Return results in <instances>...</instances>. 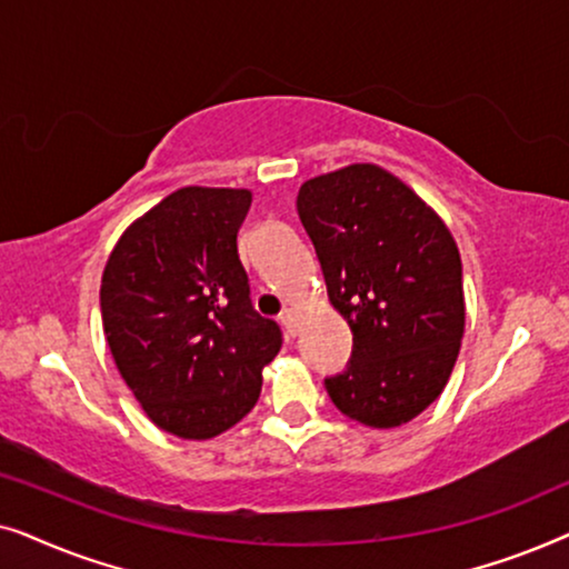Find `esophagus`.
Segmentation results:
<instances>
[{
	"mask_svg": "<svg viewBox=\"0 0 569 569\" xmlns=\"http://www.w3.org/2000/svg\"><path fill=\"white\" fill-rule=\"evenodd\" d=\"M279 321H282L287 337H295V333H298V326H300V310L298 308H284L282 316H279Z\"/></svg>",
	"mask_w": 569,
	"mask_h": 569,
	"instance_id": "1",
	"label": "esophagus"
}]
</instances>
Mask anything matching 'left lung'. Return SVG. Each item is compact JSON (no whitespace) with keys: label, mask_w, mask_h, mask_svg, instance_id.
I'll return each mask as SVG.
<instances>
[{"label":"left lung","mask_w":569,"mask_h":569,"mask_svg":"<svg viewBox=\"0 0 569 569\" xmlns=\"http://www.w3.org/2000/svg\"><path fill=\"white\" fill-rule=\"evenodd\" d=\"M298 214L352 329V360L326 378L333 407L376 430L411 422L442 393L463 339L461 253L448 224L372 162L310 178Z\"/></svg>","instance_id":"left-lung-1"}]
</instances>
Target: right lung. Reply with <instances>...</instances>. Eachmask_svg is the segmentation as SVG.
<instances>
[{
    "instance_id": "right-lung-1",
    "label": "right lung",
    "mask_w": 569,
    "mask_h": 569,
    "mask_svg": "<svg viewBox=\"0 0 569 569\" xmlns=\"http://www.w3.org/2000/svg\"><path fill=\"white\" fill-rule=\"evenodd\" d=\"M251 191L186 186L137 217L100 279L106 341L160 430L209 440L256 407L282 331L251 306L238 256Z\"/></svg>"
}]
</instances>
